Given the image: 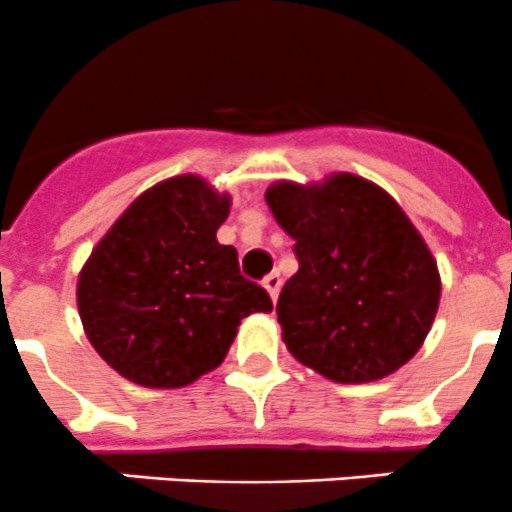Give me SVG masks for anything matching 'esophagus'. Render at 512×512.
<instances>
[{"mask_svg": "<svg viewBox=\"0 0 512 512\" xmlns=\"http://www.w3.org/2000/svg\"><path fill=\"white\" fill-rule=\"evenodd\" d=\"M262 287L270 292L272 302H277V297H280V289H282V277L277 275V272H272V275H267L265 280H262Z\"/></svg>", "mask_w": 512, "mask_h": 512, "instance_id": "34e87169", "label": "esophagus"}]
</instances>
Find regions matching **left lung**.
I'll use <instances>...</instances> for the list:
<instances>
[{
    "instance_id": "left-lung-1",
    "label": "left lung",
    "mask_w": 512,
    "mask_h": 512,
    "mask_svg": "<svg viewBox=\"0 0 512 512\" xmlns=\"http://www.w3.org/2000/svg\"><path fill=\"white\" fill-rule=\"evenodd\" d=\"M265 200L299 260L277 302L294 359L337 384L394 374L421 349L441 299L436 260L414 223L352 173L280 180Z\"/></svg>"
}]
</instances>
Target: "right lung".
Here are the masks:
<instances>
[{"label": "right lung", "instance_id": "add662e5", "mask_svg": "<svg viewBox=\"0 0 512 512\" xmlns=\"http://www.w3.org/2000/svg\"><path fill=\"white\" fill-rule=\"evenodd\" d=\"M230 195L175 175L138 195L81 267L84 332L111 369L148 389H180L223 364L237 327L272 299L245 280L215 232Z\"/></svg>", "mask_w": 512, "mask_h": 512}]
</instances>
